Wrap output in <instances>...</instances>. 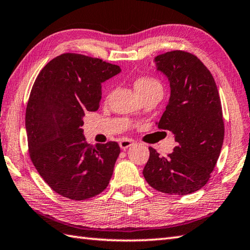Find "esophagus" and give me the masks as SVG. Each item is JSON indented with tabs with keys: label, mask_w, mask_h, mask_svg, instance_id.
I'll return each instance as SVG.
<instances>
[{
	"label": "esophagus",
	"mask_w": 250,
	"mask_h": 250,
	"mask_svg": "<svg viewBox=\"0 0 250 250\" xmlns=\"http://www.w3.org/2000/svg\"><path fill=\"white\" fill-rule=\"evenodd\" d=\"M134 144V142L130 140V139H122L120 142H119V146L121 149H126V148H129L130 146H132Z\"/></svg>",
	"instance_id": "1"
}]
</instances>
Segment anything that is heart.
I'll list each match as a JSON object with an SVG mask.
<instances>
[{
  "label": "heart",
  "instance_id": "heart-1",
  "mask_svg": "<svg viewBox=\"0 0 250 250\" xmlns=\"http://www.w3.org/2000/svg\"><path fill=\"white\" fill-rule=\"evenodd\" d=\"M134 87L140 95L153 91V90H162L161 83L151 76L137 77L134 82Z\"/></svg>",
  "mask_w": 250,
  "mask_h": 250
}]
</instances>
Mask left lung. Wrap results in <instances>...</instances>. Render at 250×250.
Returning <instances> with one entry per match:
<instances>
[{
	"label": "left lung",
	"instance_id": "1",
	"mask_svg": "<svg viewBox=\"0 0 250 250\" xmlns=\"http://www.w3.org/2000/svg\"><path fill=\"white\" fill-rule=\"evenodd\" d=\"M155 60L171 86L167 109L156 125L171 131L177 146L167 157L149 147L143 175L160 192L186 195L205 186L219 158L225 137L221 101L213 75L196 56L173 50Z\"/></svg>",
	"mask_w": 250,
	"mask_h": 250
}]
</instances>
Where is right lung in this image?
I'll list each match as a JSON object with an SVG mask.
<instances>
[{
  "mask_svg": "<svg viewBox=\"0 0 250 250\" xmlns=\"http://www.w3.org/2000/svg\"><path fill=\"white\" fill-rule=\"evenodd\" d=\"M120 66L99 58L66 52L42 68L25 109L31 161L45 183L64 198L83 201L106 189L118 143L90 146L83 135V118L100 107L101 83Z\"/></svg>",
  "mask_w": 250,
  "mask_h": 250,
  "instance_id": "add662e5",
  "label": "right lung"
}]
</instances>
